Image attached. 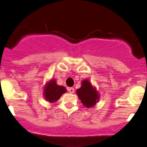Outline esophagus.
I'll return each instance as SVG.
<instances>
[{
  "mask_svg": "<svg viewBox=\"0 0 147 147\" xmlns=\"http://www.w3.org/2000/svg\"><path fill=\"white\" fill-rule=\"evenodd\" d=\"M68 90L70 93H74V92H75V89L73 88H68Z\"/></svg>",
  "mask_w": 147,
  "mask_h": 147,
  "instance_id": "1",
  "label": "esophagus"
}]
</instances>
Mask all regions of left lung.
Masks as SVG:
<instances>
[{"mask_svg": "<svg viewBox=\"0 0 147 147\" xmlns=\"http://www.w3.org/2000/svg\"><path fill=\"white\" fill-rule=\"evenodd\" d=\"M77 95L86 108H91L98 102L99 95L96 88L88 79L82 82V86L77 89Z\"/></svg>", "mask_w": 147, "mask_h": 147, "instance_id": "obj_1", "label": "left lung"}]
</instances>
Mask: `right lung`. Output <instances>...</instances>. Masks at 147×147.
<instances>
[{
    "instance_id": "obj_1",
    "label": "right lung",
    "mask_w": 147,
    "mask_h": 147,
    "mask_svg": "<svg viewBox=\"0 0 147 147\" xmlns=\"http://www.w3.org/2000/svg\"><path fill=\"white\" fill-rule=\"evenodd\" d=\"M65 92H66L65 88L63 86L57 85L55 79H51L47 82L43 89L45 99L50 103L57 102Z\"/></svg>"
}]
</instances>
